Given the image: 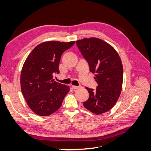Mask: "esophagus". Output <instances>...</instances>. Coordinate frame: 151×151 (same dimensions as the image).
Wrapping results in <instances>:
<instances>
[{"label":"esophagus","instance_id":"obj_1","mask_svg":"<svg viewBox=\"0 0 151 151\" xmlns=\"http://www.w3.org/2000/svg\"><path fill=\"white\" fill-rule=\"evenodd\" d=\"M79 87H80V86H73V85L72 86V88L73 89H74L79 88Z\"/></svg>","mask_w":151,"mask_h":151}]
</instances>
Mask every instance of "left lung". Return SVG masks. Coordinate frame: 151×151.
I'll list each match as a JSON object with an SVG mask.
<instances>
[{"mask_svg": "<svg viewBox=\"0 0 151 151\" xmlns=\"http://www.w3.org/2000/svg\"><path fill=\"white\" fill-rule=\"evenodd\" d=\"M76 45L93 74L98 86L96 89L86 88L89 98L84 106L96 115L111 109L121 94L123 65L121 58L111 45L98 38L76 41Z\"/></svg>", "mask_w": 151, "mask_h": 151, "instance_id": "left-lung-1", "label": "left lung"}]
</instances>
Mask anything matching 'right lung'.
Returning <instances> with one entry per match:
<instances>
[{
  "label": "right lung",
  "instance_id": "1",
  "mask_svg": "<svg viewBox=\"0 0 151 151\" xmlns=\"http://www.w3.org/2000/svg\"><path fill=\"white\" fill-rule=\"evenodd\" d=\"M75 42H45L37 45L26 59L21 73V89L27 104L36 115L49 116L61 106L70 88L53 79L59 74L62 53Z\"/></svg>",
  "mask_w": 151,
  "mask_h": 151
}]
</instances>
